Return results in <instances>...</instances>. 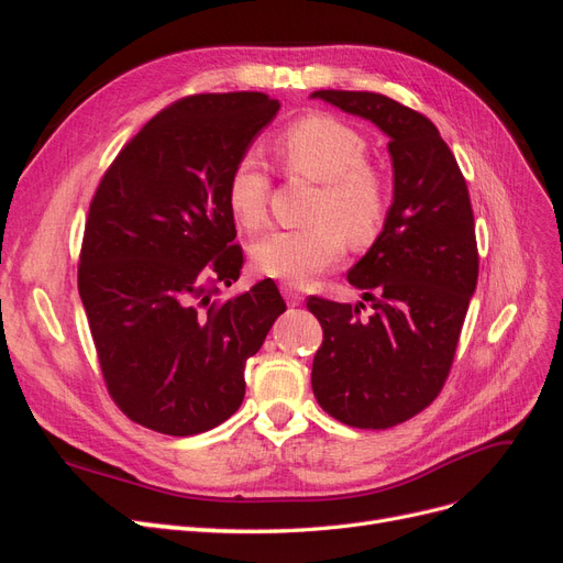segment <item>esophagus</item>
Instances as JSON below:
<instances>
[{"label":"esophagus","mask_w":563,"mask_h":563,"mask_svg":"<svg viewBox=\"0 0 563 563\" xmlns=\"http://www.w3.org/2000/svg\"><path fill=\"white\" fill-rule=\"evenodd\" d=\"M282 294H284L286 302L291 305V308H298V305L302 302V294L298 291L296 286H291V284H284V286H282Z\"/></svg>","instance_id":"esophagus-1"}]
</instances>
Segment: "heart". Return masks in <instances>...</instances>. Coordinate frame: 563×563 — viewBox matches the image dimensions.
I'll list each match as a JSON object with an SVG mask.
<instances>
[{
    "mask_svg": "<svg viewBox=\"0 0 563 563\" xmlns=\"http://www.w3.org/2000/svg\"><path fill=\"white\" fill-rule=\"evenodd\" d=\"M277 152L291 174L321 183L310 220L300 230H277L253 242V267L286 284H310L343 258L345 240L366 246L376 240L385 220V187L366 164L368 143L350 124L329 114L305 117L288 126ZM269 178L263 162L244 155L228 176L225 201L234 220L246 230L263 225Z\"/></svg>",
    "mask_w": 563,
    "mask_h": 563,
    "instance_id": "obj_1",
    "label": "heart"
}]
</instances>
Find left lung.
Listing matches in <instances>:
<instances>
[{
    "label": "left lung",
    "instance_id": "obj_1",
    "mask_svg": "<svg viewBox=\"0 0 563 563\" xmlns=\"http://www.w3.org/2000/svg\"><path fill=\"white\" fill-rule=\"evenodd\" d=\"M310 98L368 119L387 139L391 203L383 232L347 272L364 302L310 298L323 329L312 389L335 420L387 430L430 406L444 387L479 277L467 183L428 117L368 91Z\"/></svg>",
    "mask_w": 563,
    "mask_h": 563
}]
</instances>
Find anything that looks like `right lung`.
Segmentation results:
<instances>
[{"mask_svg":"<svg viewBox=\"0 0 563 563\" xmlns=\"http://www.w3.org/2000/svg\"><path fill=\"white\" fill-rule=\"evenodd\" d=\"M279 100L258 91L183 98L133 135L100 180L79 255V296L114 404L162 434L192 437L244 401V366L286 310L240 279L228 176Z\"/></svg>","mask_w":563,"mask_h":563,"instance_id":"add662e5","label":"right lung"}]
</instances>
